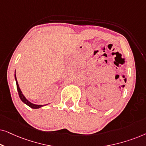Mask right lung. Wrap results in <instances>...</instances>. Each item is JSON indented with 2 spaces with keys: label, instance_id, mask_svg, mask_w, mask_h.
I'll list each match as a JSON object with an SVG mask.
<instances>
[{
  "label": "right lung",
  "instance_id": "right-lung-1",
  "mask_svg": "<svg viewBox=\"0 0 146 146\" xmlns=\"http://www.w3.org/2000/svg\"><path fill=\"white\" fill-rule=\"evenodd\" d=\"M15 80H16V83H17V90H18V92H19V97L21 100H22L23 102H24L25 104H26L27 106H29V107H31V108H33V109H37V108H40L42 107V106H44L47 105H37V104H33L31 103V102H29L28 100L26 98L25 96L23 95V92H22L21 89H20L19 88V84H18V82H17V77H16V74H15Z\"/></svg>",
  "mask_w": 146,
  "mask_h": 146
}]
</instances>
